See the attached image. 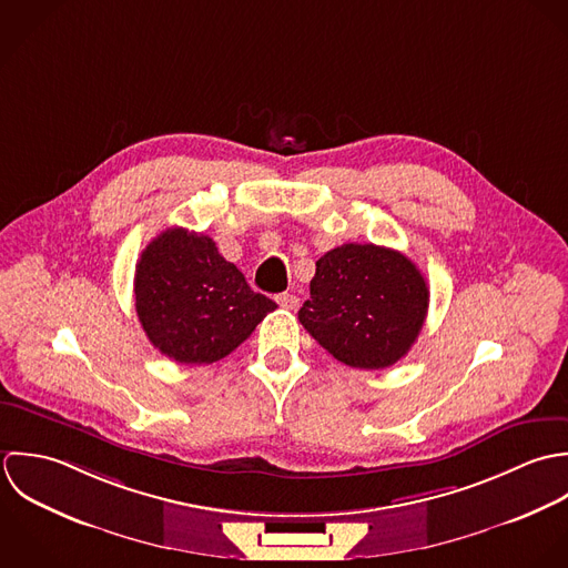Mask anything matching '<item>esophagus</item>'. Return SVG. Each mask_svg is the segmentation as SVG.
I'll return each mask as SVG.
<instances>
[{
  "mask_svg": "<svg viewBox=\"0 0 568 568\" xmlns=\"http://www.w3.org/2000/svg\"><path fill=\"white\" fill-rule=\"evenodd\" d=\"M276 303H278L283 310H296L301 301H298L296 294H287V292H285V294H278V296H276Z\"/></svg>",
  "mask_w": 568,
  "mask_h": 568,
  "instance_id": "34e87169",
  "label": "esophagus"
}]
</instances>
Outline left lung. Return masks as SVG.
Segmentation results:
<instances>
[{
  "label": "left lung",
  "mask_w": 568,
  "mask_h": 568,
  "mask_svg": "<svg viewBox=\"0 0 568 568\" xmlns=\"http://www.w3.org/2000/svg\"><path fill=\"white\" fill-rule=\"evenodd\" d=\"M428 283L402 252L344 243L316 261L301 325L336 359L377 371L402 359L428 314Z\"/></svg>",
  "instance_id": "1"
}]
</instances>
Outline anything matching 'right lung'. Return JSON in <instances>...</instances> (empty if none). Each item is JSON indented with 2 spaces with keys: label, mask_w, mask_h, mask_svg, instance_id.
I'll use <instances>...</instances> for the list:
<instances>
[{
  "label": "right lung",
  "mask_w": 568,
  "mask_h": 568,
  "mask_svg": "<svg viewBox=\"0 0 568 568\" xmlns=\"http://www.w3.org/2000/svg\"><path fill=\"white\" fill-rule=\"evenodd\" d=\"M133 292L146 338L180 364L226 357L276 310L211 236L186 227H166L142 250Z\"/></svg>",
  "instance_id": "1"
}]
</instances>
